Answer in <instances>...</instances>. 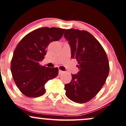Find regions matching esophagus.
Wrapping results in <instances>:
<instances>
[{"label":"esophagus","mask_w":126,"mask_h":126,"mask_svg":"<svg viewBox=\"0 0 126 126\" xmlns=\"http://www.w3.org/2000/svg\"><path fill=\"white\" fill-rule=\"evenodd\" d=\"M63 71H61V70H59V75H61V74H62L63 73Z\"/></svg>","instance_id":"obj_1"}]
</instances>
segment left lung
<instances>
[{"mask_svg": "<svg viewBox=\"0 0 126 126\" xmlns=\"http://www.w3.org/2000/svg\"><path fill=\"white\" fill-rule=\"evenodd\" d=\"M71 47V57L78 62L79 72L64 85L66 95L72 101L86 103L100 92L109 72L105 51L91 33L69 29L64 34Z\"/></svg>", "mask_w": 126, "mask_h": 126, "instance_id": "8db88e82", "label": "left lung"}]
</instances>
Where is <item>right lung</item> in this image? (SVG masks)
Segmentation results:
<instances>
[{
	"mask_svg": "<svg viewBox=\"0 0 126 126\" xmlns=\"http://www.w3.org/2000/svg\"><path fill=\"white\" fill-rule=\"evenodd\" d=\"M64 29L43 27L31 32L20 40L13 53L11 71L18 89L28 97H39L45 92V84L59 74L57 67L40 64L49 44L62 37Z\"/></svg>",
	"mask_w": 126,
	"mask_h": 126,
	"instance_id": "right-lung-1",
	"label": "right lung"
}]
</instances>
